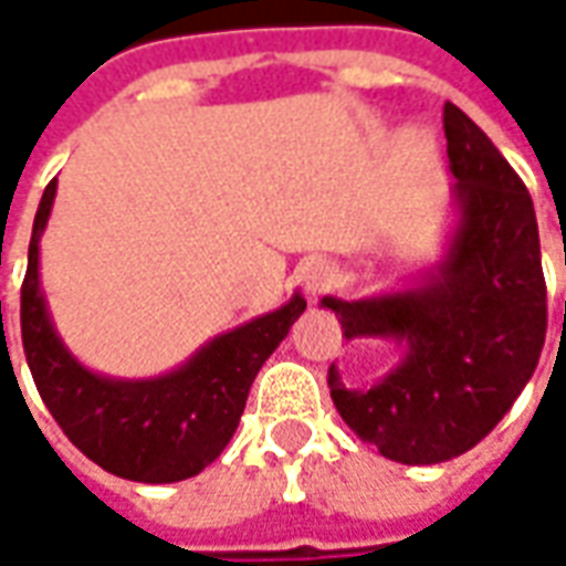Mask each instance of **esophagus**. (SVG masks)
Listing matches in <instances>:
<instances>
[{
	"instance_id": "esophagus-1",
	"label": "esophagus",
	"mask_w": 566,
	"mask_h": 566,
	"mask_svg": "<svg viewBox=\"0 0 566 566\" xmlns=\"http://www.w3.org/2000/svg\"><path fill=\"white\" fill-rule=\"evenodd\" d=\"M334 282V266L332 263H325V260H315L310 266L303 269V284H306V291L310 294H322L328 284Z\"/></svg>"
}]
</instances>
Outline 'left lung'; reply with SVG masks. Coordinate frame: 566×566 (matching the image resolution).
<instances>
[{
  "instance_id": "left-lung-1",
  "label": "left lung",
  "mask_w": 566,
  "mask_h": 566,
  "mask_svg": "<svg viewBox=\"0 0 566 566\" xmlns=\"http://www.w3.org/2000/svg\"><path fill=\"white\" fill-rule=\"evenodd\" d=\"M459 226L421 287L365 300L325 297L344 337H390L402 363L368 390L328 387L349 430L384 459L437 464L474 449L505 418L545 344L548 303L533 198L490 136L443 107Z\"/></svg>"
}]
</instances>
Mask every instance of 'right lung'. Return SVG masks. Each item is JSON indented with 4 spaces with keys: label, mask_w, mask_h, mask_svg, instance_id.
<instances>
[{
    "label": "right lung",
    "mask_w": 566,
    "mask_h": 566,
    "mask_svg": "<svg viewBox=\"0 0 566 566\" xmlns=\"http://www.w3.org/2000/svg\"><path fill=\"white\" fill-rule=\"evenodd\" d=\"M57 179L42 191L21 284V337L45 409L86 459L138 483H176L201 474L232 440L256 371L282 344L306 300L294 294L275 313L213 337L186 365L148 380L95 375L61 344L40 291V238Z\"/></svg>",
    "instance_id": "obj_1"
}]
</instances>
